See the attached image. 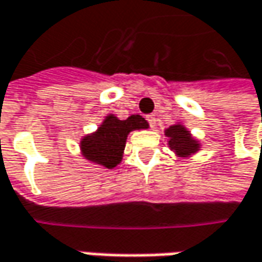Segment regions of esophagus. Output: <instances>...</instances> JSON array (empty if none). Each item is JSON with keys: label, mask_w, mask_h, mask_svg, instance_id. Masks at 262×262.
Masks as SVG:
<instances>
[{"label": "esophagus", "mask_w": 262, "mask_h": 262, "mask_svg": "<svg viewBox=\"0 0 262 262\" xmlns=\"http://www.w3.org/2000/svg\"><path fill=\"white\" fill-rule=\"evenodd\" d=\"M146 120H148V123H149V126H151V127H155V121H157L155 114H149V116H146Z\"/></svg>", "instance_id": "obj_1"}]
</instances>
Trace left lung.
Segmentation results:
<instances>
[{"mask_svg":"<svg viewBox=\"0 0 262 262\" xmlns=\"http://www.w3.org/2000/svg\"><path fill=\"white\" fill-rule=\"evenodd\" d=\"M165 136L170 138L168 145L170 148L179 155V157H189L192 154H195L199 149L198 141H195L188 129L182 124H174L170 126L165 130Z\"/></svg>","mask_w":262,"mask_h":262,"instance_id":"left-lung-1","label":"left lung"}]
</instances>
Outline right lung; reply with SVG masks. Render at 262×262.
I'll use <instances>...</instances> for the list:
<instances>
[{
	"instance_id": "add662e5",
	"label": "right lung",
	"mask_w": 262,
	"mask_h": 262,
	"mask_svg": "<svg viewBox=\"0 0 262 262\" xmlns=\"http://www.w3.org/2000/svg\"><path fill=\"white\" fill-rule=\"evenodd\" d=\"M139 129H148V121L142 116L133 114L126 120L107 116L95 133L88 135L80 141L82 154L92 163L114 168L121 161L127 135Z\"/></svg>"
}]
</instances>
